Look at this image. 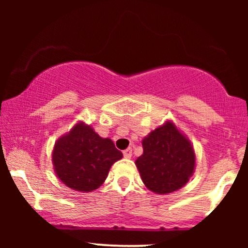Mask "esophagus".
<instances>
[{"label": "esophagus", "instance_id": "1", "mask_svg": "<svg viewBox=\"0 0 248 248\" xmlns=\"http://www.w3.org/2000/svg\"><path fill=\"white\" fill-rule=\"evenodd\" d=\"M123 155H124V158H127V159L131 158L132 157V149L128 148V149H126V150H124Z\"/></svg>", "mask_w": 248, "mask_h": 248}]
</instances>
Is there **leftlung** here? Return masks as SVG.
I'll return each instance as SVG.
<instances>
[{
  "instance_id": "obj_1",
  "label": "left lung",
  "mask_w": 248,
  "mask_h": 248,
  "mask_svg": "<svg viewBox=\"0 0 248 248\" xmlns=\"http://www.w3.org/2000/svg\"><path fill=\"white\" fill-rule=\"evenodd\" d=\"M142 145L143 155L135 165L150 191L167 194L188 182L195 167V154L187 139L171 122L152 131Z\"/></svg>"
}]
</instances>
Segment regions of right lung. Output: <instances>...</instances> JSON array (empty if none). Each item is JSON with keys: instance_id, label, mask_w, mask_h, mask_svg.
Listing matches in <instances>:
<instances>
[{"instance_id": "obj_1", "label": "right lung", "mask_w": 248, "mask_h": 248, "mask_svg": "<svg viewBox=\"0 0 248 248\" xmlns=\"http://www.w3.org/2000/svg\"><path fill=\"white\" fill-rule=\"evenodd\" d=\"M123 154L110 139H103L83 123L56 142L53 164L57 176L67 187L91 192L99 187L108 171Z\"/></svg>"}]
</instances>
